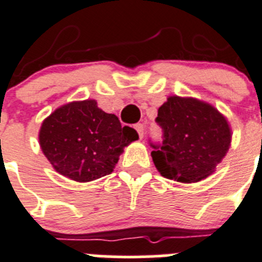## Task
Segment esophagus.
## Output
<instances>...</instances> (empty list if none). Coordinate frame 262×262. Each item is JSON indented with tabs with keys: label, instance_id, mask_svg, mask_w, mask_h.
<instances>
[{
	"label": "esophagus",
	"instance_id": "1",
	"mask_svg": "<svg viewBox=\"0 0 262 262\" xmlns=\"http://www.w3.org/2000/svg\"><path fill=\"white\" fill-rule=\"evenodd\" d=\"M134 129H136L137 133H138L139 138H142L143 137V125L142 124H136V125H134Z\"/></svg>",
	"mask_w": 262,
	"mask_h": 262
}]
</instances>
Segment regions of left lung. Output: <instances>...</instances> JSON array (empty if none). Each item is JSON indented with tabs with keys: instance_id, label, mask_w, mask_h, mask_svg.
Masks as SVG:
<instances>
[{
	"instance_id": "8db88e82",
	"label": "left lung",
	"mask_w": 262,
	"mask_h": 262,
	"mask_svg": "<svg viewBox=\"0 0 262 262\" xmlns=\"http://www.w3.org/2000/svg\"><path fill=\"white\" fill-rule=\"evenodd\" d=\"M156 123L163 143L154 145V164L160 174L177 182L204 180L216 169L230 147L227 120L209 103L173 95L158 110Z\"/></svg>"
}]
</instances>
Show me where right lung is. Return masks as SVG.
<instances>
[{
    "label": "right lung",
    "instance_id": "right-lung-1",
    "mask_svg": "<svg viewBox=\"0 0 262 262\" xmlns=\"http://www.w3.org/2000/svg\"><path fill=\"white\" fill-rule=\"evenodd\" d=\"M138 139L114 114L98 108L94 99L71 102L57 108L41 125L38 141L53 168L77 182L110 174L124 147Z\"/></svg>",
    "mask_w": 262,
    "mask_h": 262
}]
</instances>
